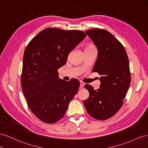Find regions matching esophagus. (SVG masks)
<instances>
[{
    "label": "esophagus",
    "instance_id": "1",
    "mask_svg": "<svg viewBox=\"0 0 148 148\" xmlns=\"http://www.w3.org/2000/svg\"><path fill=\"white\" fill-rule=\"evenodd\" d=\"M80 86L81 87H83V86H84V83H83V82H80Z\"/></svg>",
    "mask_w": 148,
    "mask_h": 148
}]
</instances>
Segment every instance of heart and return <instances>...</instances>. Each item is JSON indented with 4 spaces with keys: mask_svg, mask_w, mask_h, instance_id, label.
<instances>
[{
    "mask_svg": "<svg viewBox=\"0 0 148 148\" xmlns=\"http://www.w3.org/2000/svg\"><path fill=\"white\" fill-rule=\"evenodd\" d=\"M91 46H91V45H90V46H88L87 47H91Z\"/></svg>",
    "mask_w": 148,
    "mask_h": 148,
    "instance_id": "heart-1",
    "label": "heart"
}]
</instances>
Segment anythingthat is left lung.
I'll use <instances>...</instances> for the list:
<instances>
[{
	"instance_id": "8db88e82",
	"label": "left lung",
	"mask_w": 148,
	"mask_h": 148,
	"mask_svg": "<svg viewBox=\"0 0 148 148\" xmlns=\"http://www.w3.org/2000/svg\"><path fill=\"white\" fill-rule=\"evenodd\" d=\"M86 33L97 49L92 71L101 75V84L97 90L85 85L89 96L83 104L91 117L104 120L114 116L123 105L131 81L128 58L122 44L109 31L95 28Z\"/></svg>"
}]
</instances>
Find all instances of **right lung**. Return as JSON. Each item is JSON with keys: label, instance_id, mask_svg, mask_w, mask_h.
I'll return each mask as SVG.
<instances>
[{"label": "right lung", "instance_id": "1", "mask_svg": "<svg viewBox=\"0 0 148 148\" xmlns=\"http://www.w3.org/2000/svg\"><path fill=\"white\" fill-rule=\"evenodd\" d=\"M85 37L82 31L49 28L36 36L25 49L22 89L29 108L44 122L53 123L63 117L78 92V80L59 79L57 70Z\"/></svg>", "mask_w": 148, "mask_h": 148}]
</instances>
